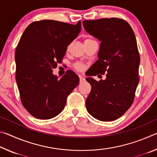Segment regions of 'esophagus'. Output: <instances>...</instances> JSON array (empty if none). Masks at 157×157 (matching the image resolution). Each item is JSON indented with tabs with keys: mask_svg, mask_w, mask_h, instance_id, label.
I'll use <instances>...</instances> for the list:
<instances>
[{
	"mask_svg": "<svg viewBox=\"0 0 157 157\" xmlns=\"http://www.w3.org/2000/svg\"><path fill=\"white\" fill-rule=\"evenodd\" d=\"M79 82H83L84 81H85V78L84 76H82L81 75H79Z\"/></svg>",
	"mask_w": 157,
	"mask_h": 157,
	"instance_id": "34e87169",
	"label": "esophagus"
}]
</instances>
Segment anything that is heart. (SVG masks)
I'll return each mask as SVG.
<instances>
[{"mask_svg": "<svg viewBox=\"0 0 157 157\" xmlns=\"http://www.w3.org/2000/svg\"><path fill=\"white\" fill-rule=\"evenodd\" d=\"M74 67H75L76 70L81 71H83L85 68V66L82 63H75V64H74Z\"/></svg>", "mask_w": 157, "mask_h": 157, "instance_id": "heart-1", "label": "heart"}]
</instances>
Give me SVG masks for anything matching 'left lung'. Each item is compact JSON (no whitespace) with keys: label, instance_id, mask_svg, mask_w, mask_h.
<instances>
[{"label":"left lung","instance_id":"left-lung-1","mask_svg":"<svg viewBox=\"0 0 157 157\" xmlns=\"http://www.w3.org/2000/svg\"><path fill=\"white\" fill-rule=\"evenodd\" d=\"M87 33L101 41L98 59L87 76L106 74L105 80H86L91 91L86 100L88 112L98 120L112 121L131 107L139 82L140 55L136 36L126 21L119 18L86 20Z\"/></svg>","mask_w":157,"mask_h":157}]
</instances>
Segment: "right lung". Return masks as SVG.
<instances>
[{"label": "right lung", "instance_id": "obj_1", "mask_svg": "<svg viewBox=\"0 0 157 157\" xmlns=\"http://www.w3.org/2000/svg\"><path fill=\"white\" fill-rule=\"evenodd\" d=\"M81 26V21L76 25L54 20L34 21L18 41L16 80L23 106L36 118L46 120L62 112L68 95L79 84L73 71H67L58 79L52 69L62 63Z\"/></svg>", "mask_w": 157, "mask_h": 157}]
</instances>
